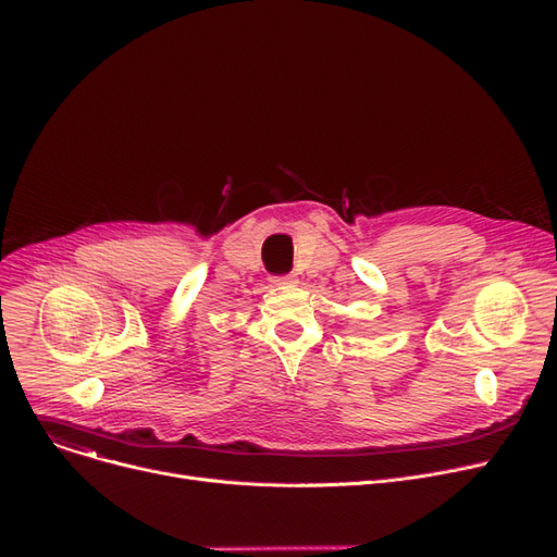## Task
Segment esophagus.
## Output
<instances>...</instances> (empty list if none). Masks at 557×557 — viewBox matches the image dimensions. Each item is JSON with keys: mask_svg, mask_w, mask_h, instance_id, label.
I'll return each instance as SVG.
<instances>
[{"mask_svg": "<svg viewBox=\"0 0 557 557\" xmlns=\"http://www.w3.org/2000/svg\"><path fill=\"white\" fill-rule=\"evenodd\" d=\"M273 286H292L296 284V277L294 275H280V277H271Z\"/></svg>", "mask_w": 557, "mask_h": 557, "instance_id": "obj_1", "label": "esophagus"}]
</instances>
